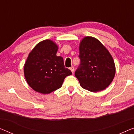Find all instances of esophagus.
<instances>
[{
    "label": "esophagus",
    "mask_w": 134,
    "mask_h": 134,
    "mask_svg": "<svg viewBox=\"0 0 134 134\" xmlns=\"http://www.w3.org/2000/svg\"><path fill=\"white\" fill-rule=\"evenodd\" d=\"M70 70H71V71L72 73H73L74 72V70H75V68H74V67H71L70 68Z\"/></svg>",
    "instance_id": "obj_1"
}]
</instances>
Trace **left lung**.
<instances>
[{
  "label": "left lung",
  "mask_w": 134,
  "mask_h": 134,
  "mask_svg": "<svg viewBox=\"0 0 134 134\" xmlns=\"http://www.w3.org/2000/svg\"><path fill=\"white\" fill-rule=\"evenodd\" d=\"M79 57L81 64L75 75L83 88L98 92L110 85L115 74L114 61L100 41L90 36L83 38Z\"/></svg>",
  "instance_id": "1"
}]
</instances>
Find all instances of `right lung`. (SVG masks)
<instances>
[{
    "label": "right lung",
    "instance_id": "1",
    "mask_svg": "<svg viewBox=\"0 0 134 134\" xmlns=\"http://www.w3.org/2000/svg\"><path fill=\"white\" fill-rule=\"evenodd\" d=\"M58 45L51 40L37 44L29 53L24 65L27 83L38 93L49 94L61 88L64 79L71 75L65 68L63 58L57 57Z\"/></svg>",
    "mask_w": 134,
    "mask_h": 134
}]
</instances>
